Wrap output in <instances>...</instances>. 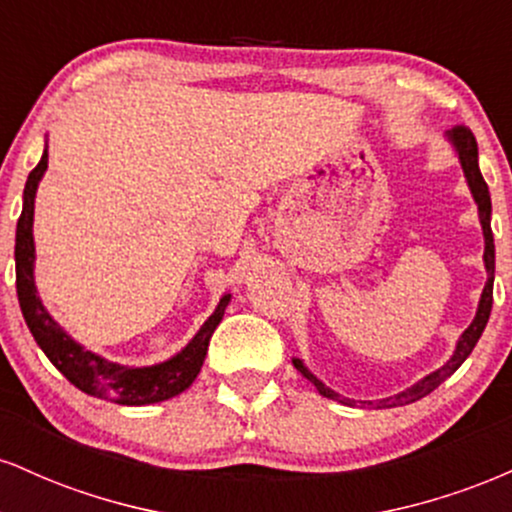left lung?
Returning a JSON list of instances; mask_svg holds the SVG:
<instances>
[{"instance_id":"1","label":"left lung","mask_w":512,"mask_h":512,"mask_svg":"<svg viewBox=\"0 0 512 512\" xmlns=\"http://www.w3.org/2000/svg\"><path fill=\"white\" fill-rule=\"evenodd\" d=\"M448 139L455 146L457 151V158H460L462 163V170H464V178H467V185L469 190H472V197L474 202H477L479 207V221H481V231H484V267H486V274H489V279H486V286L484 291H481V298H479V308H477V315H474L472 325L467 327V330L462 332L460 342H457L455 351H452L450 361L445 363L443 368L433 370L431 375H426V378H421L419 383L407 387L404 392H399L395 397H387V399H380L378 407H402V404H411L416 402V399L426 397L428 392H433L436 387L443 383V380H448L452 373H455L457 368L462 366L464 358L472 354V349L477 346L481 332H484L486 322H489V315H491V303H493V272H496V250H493V233H491V195H489V185H486V180L481 178V170H479V151H477V139H474V134L469 132L467 127H455L448 132ZM293 366L303 373V378H308L310 383L315 385V390L320 392L322 397H330V399H337V402L342 404H356L354 399L349 397H342L339 392H334L327 387L322 380H317L313 373H310L308 368L303 366L301 358H293ZM361 404H373V402H361Z\"/></svg>"}]
</instances>
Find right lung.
Masks as SVG:
<instances>
[{
	"instance_id": "obj_1",
	"label": "right lung",
	"mask_w": 512,
	"mask_h": 512,
	"mask_svg": "<svg viewBox=\"0 0 512 512\" xmlns=\"http://www.w3.org/2000/svg\"><path fill=\"white\" fill-rule=\"evenodd\" d=\"M48 170V149L43 151V158L28 173L26 187H23V209L16 223V293H19V305L23 320L33 339L38 342L45 356L50 358L64 378L74 387H79L86 395L108 399L115 404H127V407H142V404H154L170 399L195 383L207 358L209 339L219 327L223 310H226L231 293L221 298L211 317L199 327V332L192 337V342L175 354L168 361L156 363V366L132 368L120 366V363L105 361L103 356L86 351L84 346L76 344L67 332L52 320V315L45 310L43 301L38 298L33 279V262H35V245H33V209H35V192L43 173Z\"/></svg>"
}]
</instances>
